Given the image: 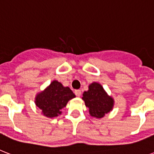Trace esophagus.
<instances>
[{"instance_id": "34e87169", "label": "esophagus", "mask_w": 154, "mask_h": 154, "mask_svg": "<svg viewBox=\"0 0 154 154\" xmlns=\"http://www.w3.org/2000/svg\"><path fill=\"white\" fill-rule=\"evenodd\" d=\"M74 93H75V94H76V96H77V97H80L81 96V94H82V92H81V90H80V89H77V90H75Z\"/></svg>"}]
</instances>
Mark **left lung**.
<instances>
[{
  "label": "left lung",
  "instance_id": "1",
  "mask_svg": "<svg viewBox=\"0 0 154 154\" xmlns=\"http://www.w3.org/2000/svg\"><path fill=\"white\" fill-rule=\"evenodd\" d=\"M82 99L85 106L89 108L92 117L101 118L112 109L114 101L103 89L101 85L93 82L89 85V90L85 91Z\"/></svg>",
  "mask_w": 154,
  "mask_h": 154
}]
</instances>
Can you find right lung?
I'll list each match as a JSON object with an SVG mask.
<instances>
[{
  "instance_id": "1",
  "label": "right lung",
  "mask_w": 154,
  "mask_h": 154,
  "mask_svg": "<svg viewBox=\"0 0 154 154\" xmlns=\"http://www.w3.org/2000/svg\"><path fill=\"white\" fill-rule=\"evenodd\" d=\"M75 97L69 87H64L60 82L55 80L44 91L37 94L35 104L44 116L52 118L61 114V109Z\"/></svg>"
}]
</instances>
